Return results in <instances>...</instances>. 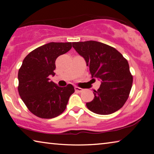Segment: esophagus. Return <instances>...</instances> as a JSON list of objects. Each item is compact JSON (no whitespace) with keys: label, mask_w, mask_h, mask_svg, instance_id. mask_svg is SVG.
I'll return each mask as SVG.
<instances>
[{"label":"esophagus","mask_w":154,"mask_h":154,"mask_svg":"<svg viewBox=\"0 0 154 154\" xmlns=\"http://www.w3.org/2000/svg\"><path fill=\"white\" fill-rule=\"evenodd\" d=\"M75 91H76V92H82V91L83 90V89H82V88H81L79 87H75Z\"/></svg>","instance_id":"1"}]
</instances>
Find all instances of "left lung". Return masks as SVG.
<instances>
[{"mask_svg": "<svg viewBox=\"0 0 154 154\" xmlns=\"http://www.w3.org/2000/svg\"><path fill=\"white\" fill-rule=\"evenodd\" d=\"M72 47L85 59L92 77L101 81L100 88L93 92L94 98L86 103L88 109L99 115L120 109L128 98L133 81L127 60L113 47L98 41L75 42Z\"/></svg>", "mask_w": 154, "mask_h": 154, "instance_id": "obj_1", "label": "left lung"}]
</instances>
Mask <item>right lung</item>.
Segmentation results:
<instances>
[{
	"instance_id": "add662e5",
	"label": "right lung",
	"mask_w": 154,
	"mask_h": 154,
	"mask_svg": "<svg viewBox=\"0 0 154 154\" xmlns=\"http://www.w3.org/2000/svg\"><path fill=\"white\" fill-rule=\"evenodd\" d=\"M71 48V42H51L34 49L23 60L18 71V92L28 110L38 118L60 116L75 92L72 85L59 87L49 77L55 75L56 58Z\"/></svg>"
}]
</instances>
